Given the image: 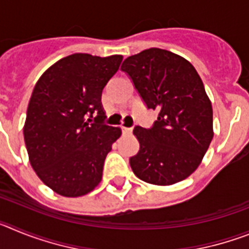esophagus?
Wrapping results in <instances>:
<instances>
[{
    "label": "esophagus",
    "instance_id": "esophagus-1",
    "mask_svg": "<svg viewBox=\"0 0 249 249\" xmlns=\"http://www.w3.org/2000/svg\"><path fill=\"white\" fill-rule=\"evenodd\" d=\"M121 129H122L123 135H131V133H132V128H129V127L122 126V127H121Z\"/></svg>",
    "mask_w": 249,
    "mask_h": 249
}]
</instances>
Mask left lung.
<instances>
[{
  "label": "left lung",
  "mask_w": 249,
  "mask_h": 249,
  "mask_svg": "<svg viewBox=\"0 0 249 249\" xmlns=\"http://www.w3.org/2000/svg\"><path fill=\"white\" fill-rule=\"evenodd\" d=\"M147 108L158 111L151 128L136 126L140 151L129 164L140 179L169 186L201 164L213 138L212 105L201 77L186 58L148 48L123 61Z\"/></svg>",
  "instance_id": "1"
}]
</instances>
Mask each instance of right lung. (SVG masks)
<instances>
[{"mask_svg": "<svg viewBox=\"0 0 249 249\" xmlns=\"http://www.w3.org/2000/svg\"><path fill=\"white\" fill-rule=\"evenodd\" d=\"M123 57L73 53L46 70L35 86L23 136L38 178L65 197H81L102 179L120 127L107 126L101 96Z\"/></svg>", "mask_w": 249, "mask_h": 249, "instance_id": "obj_1", "label": "right lung"}]
</instances>
